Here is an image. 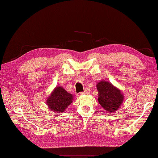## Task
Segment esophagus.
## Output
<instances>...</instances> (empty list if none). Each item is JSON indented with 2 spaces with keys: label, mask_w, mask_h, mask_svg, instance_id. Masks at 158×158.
<instances>
[{
  "label": "esophagus",
  "mask_w": 158,
  "mask_h": 158,
  "mask_svg": "<svg viewBox=\"0 0 158 158\" xmlns=\"http://www.w3.org/2000/svg\"><path fill=\"white\" fill-rule=\"evenodd\" d=\"M90 93V89H89V88H86L85 89V91L84 92H81L80 93V94L81 95H83V94H89Z\"/></svg>",
  "instance_id": "34e87169"
}]
</instances>
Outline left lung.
Returning a JSON list of instances; mask_svg holds the SVG:
<instances>
[{
    "label": "left lung",
    "mask_w": 158,
    "mask_h": 158,
    "mask_svg": "<svg viewBox=\"0 0 158 158\" xmlns=\"http://www.w3.org/2000/svg\"><path fill=\"white\" fill-rule=\"evenodd\" d=\"M98 92V102L109 113L118 110L123 100V94L111 83L100 81L96 85Z\"/></svg>",
    "instance_id": "left-lung-1"
}]
</instances>
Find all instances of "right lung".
Segmentation results:
<instances>
[{
  "label": "right lung",
  "mask_w": 158,
  "mask_h": 158,
  "mask_svg": "<svg viewBox=\"0 0 158 158\" xmlns=\"http://www.w3.org/2000/svg\"><path fill=\"white\" fill-rule=\"evenodd\" d=\"M73 101V95L62 87H56L47 100L49 108L53 112H63Z\"/></svg>",
  "instance_id": "1"
}]
</instances>
